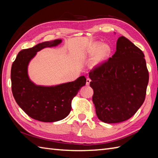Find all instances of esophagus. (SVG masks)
Segmentation results:
<instances>
[{
	"mask_svg": "<svg viewBox=\"0 0 158 158\" xmlns=\"http://www.w3.org/2000/svg\"><path fill=\"white\" fill-rule=\"evenodd\" d=\"M90 81H91V79H90L89 78H87V79H86V85H89Z\"/></svg>",
	"mask_w": 158,
	"mask_h": 158,
	"instance_id": "obj_1",
	"label": "esophagus"
}]
</instances>
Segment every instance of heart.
Here are the masks:
<instances>
[{"label": "heart", "mask_w": 158, "mask_h": 158, "mask_svg": "<svg viewBox=\"0 0 158 158\" xmlns=\"http://www.w3.org/2000/svg\"><path fill=\"white\" fill-rule=\"evenodd\" d=\"M110 52H111V49L108 45H104L101 42L95 43L91 49L89 50L90 55L94 56L97 54L93 59L91 64L93 68H96L101 64L109 56Z\"/></svg>", "instance_id": "obj_1"}]
</instances>
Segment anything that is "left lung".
<instances>
[{
	"label": "left lung",
	"instance_id": "left-lung-1",
	"mask_svg": "<svg viewBox=\"0 0 158 158\" xmlns=\"http://www.w3.org/2000/svg\"><path fill=\"white\" fill-rule=\"evenodd\" d=\"M143 52L122 36L111 58L89 72L98 118L107 123L130 119L145 99L149 72Z\"/></svg>",
	"mask_w": 158,
	"mask_h": 158
}]
</instances>
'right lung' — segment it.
Segmentation results:
<instances>
[{
    "label": "right lung",
    "instance_id": "right-lung-1",
    "mask_svg": "<svg viewBox=\"0 0 158 158\" xmlns=\"http://www.w3.org/2000/svg\"><path fill=\"white\" fill-rule=\"evenodd\" d=\"M61 43V39H56L22 49L11 66V89L16 102L28 116L40 122H58L68 116L73 98L86 83L84 76L55 86L36 85L30 79L28 66L36 52Z\"/></svg>",
    "mask_w": 158,
    "mask_h": 158
}]
</instances>
